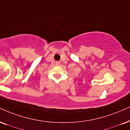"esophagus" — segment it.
Instances as JSON below:
<instances>
[{"label": "esophagus", "mask_w": 130, "mask_h": 130, "mask_svg": "<svg viewBox=\"0 0 130 130\" xmlns=\"http://www.w3.org/2000/svg\"><path fill=\"white\" fill-rule=\"evenodd\" d=\"M56 65H60V62H59V61L56 62Z\"/></svg>", "instance_id": "esophagus-1"}]
</instances>
